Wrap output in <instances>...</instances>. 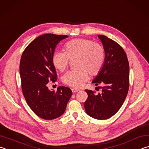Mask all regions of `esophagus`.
Masks as SVG:
<instances>
[{
  "mask_svg": "<svg viewBox=\"0 0 149 149\" xmlns=\"http://www.w3.org/2000/svg\"><path fill=\"white\" fill-rule=\"evenodd\" d=\"M72 93H76L77 92H79V91H80L79 89H77V88H72L71 89Z\"/></svg>",
  "mask_w": 149,
  "mask_h": 149,
  "instance_id": "obj_1",
  "label": "esophagus"
}]
</instances>
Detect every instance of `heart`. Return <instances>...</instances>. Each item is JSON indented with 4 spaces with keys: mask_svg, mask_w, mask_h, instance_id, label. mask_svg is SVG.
<instances>
[{
    "mask_svg": "<svg viewBox=\"0 0 149 149\" xmlns=\"http://www.w3.org/2000/svg\"><path fill=\"white\" fill-rule=\"evenodd\" d=\"M65 52L56 51L52 61L56 69L63 71L69 61L76 59V70H69L62 77L64 84L79 88L91 75L97 74L105 61V49L100 44L84 38H75L65 44Z\"/></svg>",
    "mask_w": 149,
    "mask_h": 149,
    "instance_id": "1",
    "label": "heart"
}]
</instances>
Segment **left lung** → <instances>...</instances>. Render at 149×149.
Returning <instances> with one entry per match:
<instances>
[{"instance_id":"obj_1","label":"left lung","mask_w":149,"mask_h":149,"mask_svg":"<svg viewBox=\"0 0 149 149\" xmlns=\"http://www.w3.org/2000/svg\"><path fill=\"white\" fill-rule=\"evenodd\" d=\"M98 37L105 49V61L92 83L102 85V90L98 94L85 90L88 99L84 109L92 118L105 120L114 115L124 102L129 90L130 67L126 54L118 43L106 36Z\"/></svg>"}]
</instances>
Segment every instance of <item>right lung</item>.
Here are the masks:
<instances>
[{
    "mask_svg": "<svg viewBox=\"0 0 149 149\" xmlns=\"http://www.w3.org/2000/svg\"><path fill=\"white\" fill-rule=\"evenodd\" d=\"M67 35L44 34L29 44L20 60L19 72L23 94L34 113L41 118L53 120L61 116L72 95L70 88L59 86L49 90V81L57 80L52 57L60 41Z\"/></svg>",
    "mask_w": 149,
    "mask_h": 149,
    "instance_id": "obj_1",
    "label": "right lung"
}]
</instances>
